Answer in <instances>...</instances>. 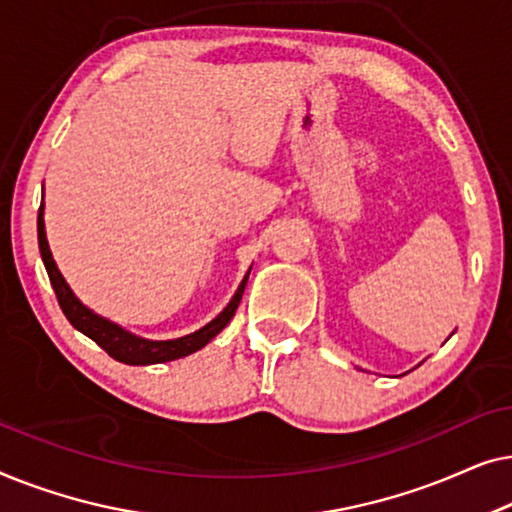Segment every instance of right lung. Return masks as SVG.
<instances>
[{
    "label": "right lung",
    "instance_id": "1",
    "mask_svg": "<svg viewBox=\"0 0 512 512\" xmlns=\"http://www.w3.org/2000/svg\"><path fill=\"white\" fill-rule=\"evenodd\" d=\"M37 235H39V251H41V258H44L48 279H51V286L55 296H58L62 312H65V317L69 319V324H72L76 331L88 335L90 340H95L97 345L111 356V359L130 363V366H149V363L174 361L205 347L207 342L216 338V335L228 326V321L233 319L251 272L249 268V272L242 279V284L237 286L233 300L226 305V310H223L216 319L209 321L207 326H202L200 331L184 335V338H177V340H146V338H139V335H132L130 331H125V328L114 324V321L100 317V314H95L93 310H88V307L74 296V291L69 289V284L65 282V277L60 275L58 265L53 261L51 249H48L46 226H44V202H41L39 216H37Z\"/></svg>",
    "mask_w": 512,
    "mask_h": 512
}]
</instances>
